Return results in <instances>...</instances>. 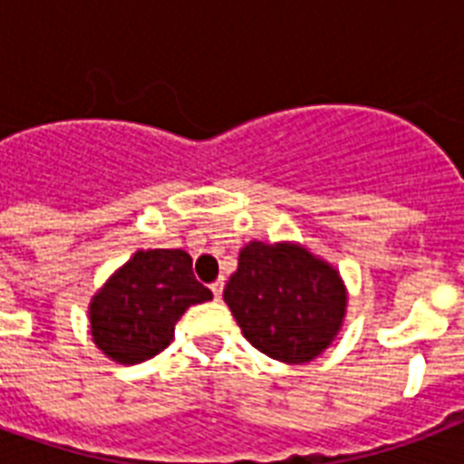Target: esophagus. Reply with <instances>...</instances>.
<instances>
[{"instance_id": "esophagus-1", "label": "esophagus", "mask_w": 464, "mask_h": 464, "mask_svg": "<svg viewBox=\"0 0 464 464\" xmlns=\"http://www.w3.org/2000/svg\"><path fill=\"white\" fill-rule=\"evenodd\" d=\"M211 294H214L217 301H221V294H224V279H218V282L211 284Z\"/></svg>"}]
</instances>
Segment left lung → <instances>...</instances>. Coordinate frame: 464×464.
<instances>
[{"label":"left lung","mask_w":464,"mask_h":464,"mask_svg":"<svg viewBox=\"0 0 464 464\" xmlns=\"http://www.w3.org/2000/svg\"><path fill=\"white\" fill-rule=\"evenodd\" d=\"M243 337L282 363H308L337 339L346 317L339 269L294 240H250L224 289Z\"/></svg>","instance_id":"left-lung-1"}]
</instances>
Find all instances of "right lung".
Returning a JSON list of instances; mask_svg holds the SVG:
<instances>
[{"mask_svg": "<svg viewBox=\"0 0 464 464\" xmlns=\"http://www.w3.org/2000/svg\"><path fill=\"white\" fill-rule=\"evenodd\" d=\"M209 298L185 250H137L91 298V337L108 359L134 366L163 352L182 313Z\"/></svg>", "mask_w": 464, "mask_h": 464, "instance_id": "obj_1", "label": "right lung"}]
</instances>
